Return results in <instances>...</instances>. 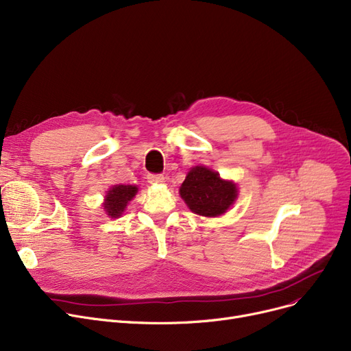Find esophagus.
Wrapping results in <instances>:
<instances>
[{
  "label": "esophagus",
  "mask_w": 351,
  "mask_h": 351,
  "mask_svg": "<svg viewBox=\"0 0 351 351\" xmlns=\"http://www.w3.org/2000/svg\"><path fill=\"white\" fill-rule=\"evenodd\" d=\"M147 182L152 185H159V184H163V182H165V176L150 173V175H147Z\"/></svg>",
  "instance_id": "obj_1"
}]
</instances>
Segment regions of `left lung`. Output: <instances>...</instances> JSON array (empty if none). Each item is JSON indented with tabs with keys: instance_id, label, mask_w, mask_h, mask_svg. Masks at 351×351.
I'll return each instance as SVG.
<instances>
[{
	"instance_id": "obj_1",
	"label": "left lung",
	"mask_w": 351,
	"mask_h": 351,
	"mask_svg": "<svg viewBox=\"0 0 351 351\" xmlns=\"http://www.w3.org/2000/svg\"><path fill=\"white\" fill-rule=\"evenodd\" d=\"M179 193L196 215L219 217L238 197L232 180H223L218 172L205 166H195L188 172Z\"/></svg>"
}]
</instances>
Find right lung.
I'll return each instance as SVG.
<instances>
[{
	"mask_svg": "<svg viewBox=\"0 0 351 351\" xmlns=\"http://www.w3.org/2000/svg\"><path fill=\"white\" fill-rule=\"evenodd\" d=\"M138 186L134 185H114L108 195L104 196L103 209L110 218H119L125 212L128 204L138 193Z\"/></svg>",
	"mask_w": 351,
	"mask_h": 351,
	"instance_id": "right-lung-1",
	"label": "right lung"
}]
</instances>
